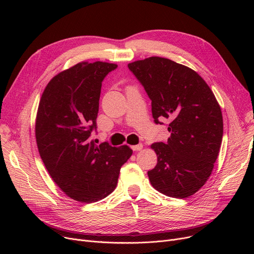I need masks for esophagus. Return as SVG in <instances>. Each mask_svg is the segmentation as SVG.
<instances>
[{"mask_svg": "<svg viewBox=\"0 0 254 254\" xmlns=\"http://www.w3.org/2000/svg\"><path fill=\"white\" fill-rule=\"evenodd\" d=\"M143 148V144H138V145H134V146H131V149L134 150V151H139V150H141Z\"/></svg>", "mask_w": 254, "mask_h": 254, "instance_id": "1", "label": "esophagus"}]
</instances>
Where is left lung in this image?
Wrapping results in <instances>:
<instances>
[{
    "label": "left lung",
    "instance_id": "1",
    "mask_svg": "<svg viewBox=\"0 0 254 254\" xmlns=\"http://www.w3.org/2000/svg\"><path fill=\"white\" fill-rule=\"evenodd\" d=\"M151 100L154 123L168 119V142L153 143L157 164L148 171L153 188L171 197L195 193L214 168L223 134L220 106L195 71L151 57L127 64Z\"/></svg>",
    "mask_w": 254,
    "mask_h": 254
}]
</instances>
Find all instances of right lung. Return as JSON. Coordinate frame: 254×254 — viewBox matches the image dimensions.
Returning <instances> with one entry per match:
<instances>
[{"label": "right lung", "mask_w": 254, "mask_h": 254, "mask_svg": "<svg viewBox=\"0 0 254 254\" xmlns=\"http://www.w3.org/2000/svg\"><path fill=\"white\" fill-rule=\"evenodd\" d=\"M117 64L79 63L53 77L40 100L35 135L52 180L69 197L93 203L116 188L122 166L132 150L89 139L97 128L104 78Z\"/></svg>", "instance_id": "obj_1"}]
</instances>
